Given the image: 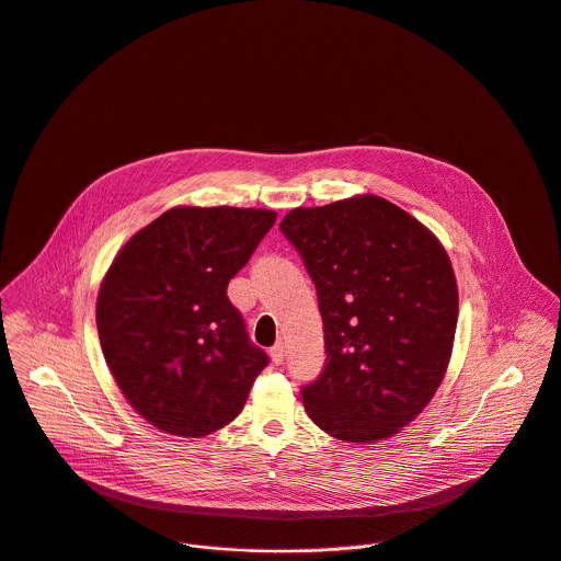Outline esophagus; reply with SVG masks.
Returning <instances> with one entry per match:
<instances>
[{
    "instance_id": "1",
    "label": "esophagus",
    "mask_w": 561,
    "mask_h": 561,
    "mask_svg": "<svg viewBox=\"0 0 561 561\" xmlns=\"http://www.w3.org/2000/svg\"><path fill=\"white\" fill-rule=\"evenodd\" d=\"M284 356H286V347H284V343L279 341V343H275V345L271 347V358H273L275 365H279V363L284 360Z\"/></svg>"
}]
</instances>
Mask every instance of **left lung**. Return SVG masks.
<instances>
[{"mask_svg": "<svg viewBox=\"0 0 561 561\" xmlns=\"http://www.w3.org/2000/svg\"><path fill=\"white\" fill-rule=\"evenodd\" d=\"M279 229L323 317L325 369L301 389L308 417L345 444L393 437L428 407L453 356L459 288L444 244L376 194L295 207Z\"/></svg>", "mask_w": 561, "mask_h": 561, "instance_id": "left-lung-1", "label": "left lung"}]
</instances>
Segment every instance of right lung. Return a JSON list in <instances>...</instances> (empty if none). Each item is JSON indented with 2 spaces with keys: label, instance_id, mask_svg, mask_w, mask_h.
<instances>
[{
  "label": "right lung",
  "instance_id": "right-lung-1",
  "mask_svg": "<svg viewBox=\"0 0 561 561\" xmlns=\"http://www.w3.org/2000/svg\"><path fill=\"white\" fill-rule=\"evenodd\" d=\"M275 218L271 209L179 205L113 257L95 301L100 347L126 402L161 433L220 431L266 367L227 284Z\"/></svg>",
  "mask_w": 561,
  "mask_h": 561
}]
</instances>
